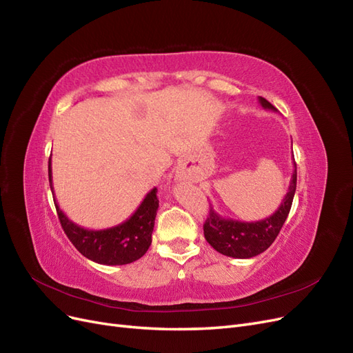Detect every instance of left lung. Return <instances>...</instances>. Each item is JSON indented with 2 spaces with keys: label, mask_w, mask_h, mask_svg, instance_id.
<instances>
[{
  "label": "left lung",
  "mask_w": 353,
  "mask_h": 353,
  "mask_svg": "<svg viewBox=\"0 0 353 353\" xmlns=\"http://www.w3.org/2000/svg\"><path fill=\"white\" fill-rule=\"evenodd\" d=\"M258 101L264 110L277 112V108L263 97H258ZM293 164L294 170L290 180L288 192L284 196L279 209L265 219L256 222H241L231 218H223L210 205L208 219L203 225L205 238L210 243V247L226 256L239 259L252 258L264 252L280 234L290 213L291 203H293L297 186L296 161H293Z\"/></svg>",
  "instance_id": "1"
}]
</instances>
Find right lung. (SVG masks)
Here are the masks:
<instances>
[{
    "mask_svg": "<svg viewBox=\"0 0 353 353\" xmlns=\"http://www.w3.org/2000/svg\"><path fill=\"white\" fill-rule=\"evenodd\" d=\"M52 156L49 159V181L53 190L52 180ZM54 199V196H53ZM59 221L70 242L83 256L103 265H124L140 259L151 245V234L159 209L157 188L151 189L141 205L131 216L117 226L106 229H86L72 222L63 210L59 208L54 199Z\"/></svg>",
    "mask_w": 353,
    "mask_h": 353,
    "instance_id": "obj_1",
    "label": "right lung"
}]
</instances>
